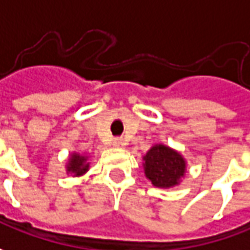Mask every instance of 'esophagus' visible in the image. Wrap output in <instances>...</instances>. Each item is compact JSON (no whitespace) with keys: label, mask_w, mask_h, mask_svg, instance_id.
Wrapping results in <instances>:
<instances>
[{"label":"esophagus","mask_w":250,"mask_h":250,"mask_svg":"<svg viewBox=\"0 0 250 250\" xmlns=\"http://www.w3.org/2000/svg\"><path fill=\"white\" fill-rule=\"evenodd\" d=\"M113 146H125V141H123V138H115L113 140Z\"/></svg>","instance_id":"34e87169"}]
</instances>
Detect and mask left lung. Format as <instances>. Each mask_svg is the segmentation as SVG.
<instances>
[{
	"label": "left lung",
	"mask_w": 250,
	"mask_h": 250,
	"mask_svg": "<svg viewBox=\"0 0 250 250\" xmlns=\"http://www.w3.org/2000/svg\"><path fill=\"white\" fill-rule=\"evenodd\" d=\"M145 176L155 187L170 188L178 184L184 176L185 160L178 152L170 149L165 145H155L144 156Z\"/></svg>",
	"instance_id": "obj_1"
}]
</instances>
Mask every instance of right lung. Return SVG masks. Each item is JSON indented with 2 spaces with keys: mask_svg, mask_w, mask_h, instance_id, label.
<instances>
[{
  "mask_svg": "<svg viewBox=\"0 0 250 250\" xmlns=\"http://www.w3.org/2000/svg\"><path fill=\"white\" fill-rule=\"evenodd\" d=\"M88 165L85 163V158L80 156L77 153H73L70 156V162H69V166H67V171H72L74 173V176H82L87 171Z\"/></svg>",
  "mask_w": 250,
  "mask_h": 250,
  "instance_id": "obj_1",
  "label": "right lung"
}]
</instances>
